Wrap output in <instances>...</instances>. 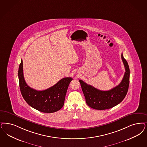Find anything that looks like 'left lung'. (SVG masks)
<instances>
[{"label":"left lung","instance_id":"obj_1","mask_svg":"<svg viewBox=\"0 0 147 147\" xmlns=\"http://www.w3.org/2000/svg\"><path fill=\"white\" fill-rule=\"evenodd\" d=\"M125 71L121 83L109 91H101L80 80L81 88L87 104L92 109L103 110L111 109L121 102L127 95L130 80V69L127 60L121 54Z\"/></svg>","mask_w":147,"mask_h":147}]
</instances>
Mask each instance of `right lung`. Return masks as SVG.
<instances>
[{
	"label": "right lung",
	"mask_w": 147,
	"mask_h": 147,
	"mask_svg": "<svg viewBox=\"0 0 147 147\" xmlns=\"http://www.w3.org/2000/svg\"><path fill=\"white\" fill-rule=\"evenodd\" d=\"M18 79L20 92L24 99L30 107L44 113L55 112L63 107L68 87L73 80L71 77L64 78L47 90L37 91L26 83L22 60L19 66Z\"/></svg>",
	"instance_id": "obj_1"
}]
</instances>
